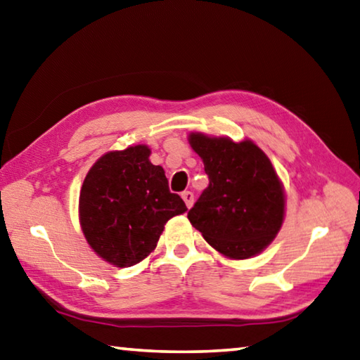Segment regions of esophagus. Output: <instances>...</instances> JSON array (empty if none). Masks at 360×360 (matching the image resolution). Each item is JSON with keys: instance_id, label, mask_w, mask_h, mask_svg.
I'll use <instances>...</instances> for the list:
<instances>
[{"instance_id": "obj_1", "label": "esophagus", "mask_w": 360, "mask_h": 360, "mask_svg": "<svg viewBox=\"0 0 360 360\" xmlns=\"http://www.w3.org/2000/svg\"><path fill=\"white\" fill-rule=\"evenodd\" d=\"M182 200L186 201V206L187 207H192V205H193V193L192 192H182Z\"/></svg>"}]
</instances>
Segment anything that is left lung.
Returning a JSON list of instances; mask_svg holds the SVG:
<instances>
[{"label":"left lung","instance_id":"obj_1","mask_svg":"<svg viewBox=\"0 0 360 360\" xmlns=\"http://www.w3.org/2000/svg\"><path fill=\"white\" fill-rule=\"evenodd\" d=\"M205 163L209 186L188 211L209 245L233 259L255 257L277 236L285 217V192L269 158L250 140L188 135Z\"/></svg>","mask_w":360,"mask_h":360}]
</instances>
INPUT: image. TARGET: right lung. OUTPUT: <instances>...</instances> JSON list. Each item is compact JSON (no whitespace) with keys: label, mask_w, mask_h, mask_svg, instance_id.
I'll list each match as a JSON object with an SVG mask.
<instances>
[{"label":"right lung","mask_w":360,"mask_h":360,"mask_svg":"<svg viewBox=\"0 0 360 360\" xmlns=\"http://www.w3.org/2000/svg\"><path fill=\"white\" fill-rule=\"evenodd\" d=\"M146 145L110 151L83 181L78 215L91 248L107 263L129 267L151 253L167 221L187 211L172 193L160 165Z\"/></svg>","instance_id":"obj_1"}]
</instances>
